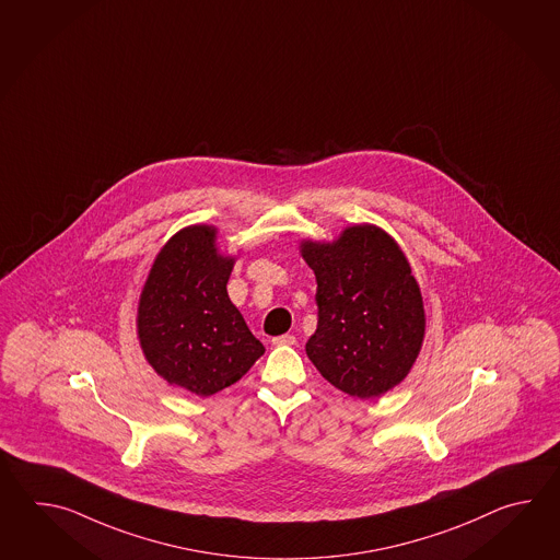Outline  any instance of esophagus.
Wrapping results in <instances>:
<instances>
[{"label":"esophagus","mask_w":560,"mask_h":560,"mask_svg":"<svg viewBox=\"0 0 560 560\" xmlns=\"http://www.w3.org/2000/svg\"><path fill=\"white\" fill-rule=\"evenodd\" d=\"M272 345L294 346L296 345V336H292V334H284V336H276V338H272Z\"/></svg>","instance_id":"esophagus-1"}]
</instances>
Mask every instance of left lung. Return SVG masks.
<instances>
[{
    "label": "left lung",
    "mask_w": 560,
    "mask_h": 560,
    "mask_svg": "<svg viewBox=\"0 0 560 560\" xmlns=\"http://www.w3.org/2000/svg\"><path fill=\"white\" fill-rule=\"evenodd\" d=\"M316 276L318 326L306 354L322 376L354 398H376L405 381L424 342L420 285L398 242L374 224L346 226L332 242L302 240Z\"/></svg>",
    "instance_id": "8db88e82"
}]
</instances>
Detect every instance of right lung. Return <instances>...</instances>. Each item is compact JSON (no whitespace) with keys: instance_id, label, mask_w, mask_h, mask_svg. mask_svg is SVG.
<instances>
[{"instance_id":"add662e5","label":"right lung","mask_w":560,"mask_h":560,"mask_svg":"<svg viewBox=\"0 0 560 560\" xmlns=\"http://www.w3.org/2000/svg\"><path fill=\"white\" fill-rule=\"evenodd\" d=\"M218 228H182L155 254L138 302L148 364L170 386L212 396L238 382L264 346L228 296L236 258L218 250Z\"/></svg>"}]
</instances>
